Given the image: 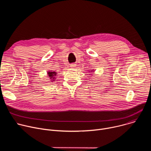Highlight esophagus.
<instances>
[{
    "label": "esophagus",
    "instance_id": "obj_1",
    "mask_svg": "<svg viewBox=\"0 0 151 151\" xmlns=\"http://www.w3.org/2000/svg\"><path fill=\"white\" fill-rule=\"evenodd\" d=\"M70 67H71L72 68H75L76 67V64H70Z\"/></svg>",
    "mask_w": 151,
    "mask_h": 151
}]
</instances>
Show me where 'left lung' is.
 Wrapping results in <instances>:
<instances>
[{
  "mask_svg": "<svg viewBox=\"0 0 151 151\" xmlns=\"http://www.w3.org/2000/svg\"><path fill=\"white\" fill-rule=\"evenodd\" d=\"M91 70V72H93V70Z\"/></svg>",
  "mask_w": 151,
  "mask_h": 151,
  "instance_id": "left-lung-1",
  "label": "left lung"
}]
</instances>
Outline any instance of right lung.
I'll use <instances>...</instances> for the list:
<instances>
[{
  "label": "right lung",
  "instance_id": "right-lung-1",
  "mask_svg": "<svg viewBox=\"0 0 151 151\" xmlns=\"http://www.w3.org/2000/svg\"><path fill=\"white\" fill-rule=\"evenodd\" d=\"M47 73H48V76H49V78L51 79L50 81H54L55 79V76L57 75V73L56 72H55V71L50 70L48 72H47Z\"/></svg>",
  "mask_w": 151,
  "mask_h": 151
}]
</instances>
